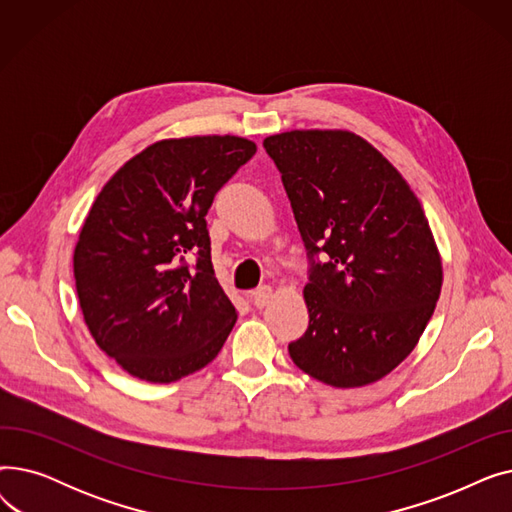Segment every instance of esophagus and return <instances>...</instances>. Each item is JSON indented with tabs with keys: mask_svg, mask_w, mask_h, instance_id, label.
I'll return each mask as SVG.
<instances>
[{
	"mask_svg": "<svg viewBox=\"0 0 512 512\" xmlns=\"http://www.w3.org/2000/svg\"><path fill=\"white\" fill-rule=\"evenodd\" d=\"M251 301H253V305L257 309L267 307V305H270V301H272V288L270 286H259L257 290L251 292Z\"/></svg>",
	"mask_w": 512,
	"mask_h": 512,
	"instance_id": "obj_1",
	"label": "esophagus"
}]
</instances>
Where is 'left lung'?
Instances as JSON below:
<instances>
[{"label": "left lung", "instance_id": "8db88e82", "mask_svg": "<svg viewBox=\"0 0 512 512\" xmlns=\"http://www.w3.org/2000/svg\"><path fill=\"white\" fill-rule=\"evenodd\" d=\"M263 147L311 265L309 328L288 344L290 359L334 388L378 382L411 355L440 299L442 259L423 207L355 132L290 130Z\"/></svg>", "mask_w": 512, "mask_h": 512}]
</instances>
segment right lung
Returning a JSON list of instances; mask_svg holds the SVG:
<instances>
[{
    "instance_id": "right-lung-1",
    "label": "right lung",
    "mask_w": 512,
    "mask_h": 512,
    "mask_svg": "<svg viewBox=\"0 0 512 512\" xmlns=\"http://www.w3.org/2000/svg\"><path fill=\"white\" fill-rule=\"evenodd\" d=\"M255 151L230 134L157 141L97 195L74 249L76 292L97 346L134 378L176 382L211 363L232 332L205 215Z\"/></svg>"
}]
</instances>
